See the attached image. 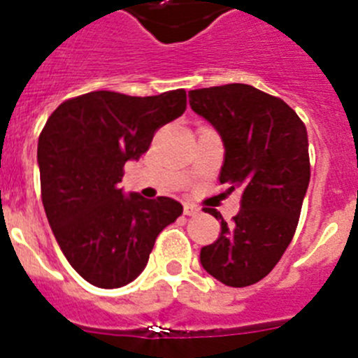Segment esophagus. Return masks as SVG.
Wrapping results in <instances>:
<instances>
[{"instance_id":"1","label":"esophagus","mask_w":358,"mask_h":358,"mask_svg":"<svg viewBox=\"0 0 358 358\" xmlns=\"http://www.w3.org/2000/svg\"><path fill=\"white\" fill-rule=\"evenodd\" d=\"M182 211H185L186 217H195V215H197L201 210H199L197 206H194V204H185V210Z\"/></svg>"}]
</instances>
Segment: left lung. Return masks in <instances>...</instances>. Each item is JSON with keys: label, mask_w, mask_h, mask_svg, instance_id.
Wrapping results in <instances>:
<instances>
[{"label": "left lung", "mask_w": 358, "mask_h": 358, "mask_svg": "<svg viewBox=\"0 0 358 358\" xmlns=\"http://www.w3.org/2000/svg\"><path fill=\"white\" fill-rule=\"evenodd\" d=\"M188 96L226 147L218 181L242 188L229 226L206 208L222 231L201 249V264L224 285H255L276 267L299 222L310 182L305 123L281 98L248 84L202 87Z\"/></svg>", "instance_id": "left-lung-1"}]
</instances>
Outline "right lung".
<instances>
[{"mask_svg": "<svg viewBox=\"0 0 358 358\" xmlns=\"http://www.w3.org/2000/svg\"><path fill=\"white\" fill-rule=\"evenodd\" d=\"M186 110V91L129 96L93 91L57 107L41 131V199L66 260L100 289L140 276L157 235L182 206L122 194L123 166L148 150L157 129Z\"/></svg>", "mask_w": 358, "mask_h": 358, "instance_id": "add662e5", "label": "right lung"}]
</instances>
